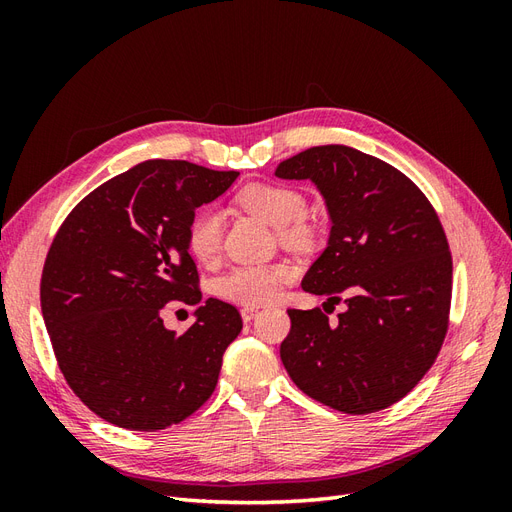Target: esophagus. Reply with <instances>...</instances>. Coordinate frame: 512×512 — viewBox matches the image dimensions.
Listing matches in <instances>:
<instances>
[{
    "label": "esophagus",
    "mask_w": 512,
    "mask_h": 512,
    "mask_svg": "<svg viewBox=\"0 0 512 512\" xmlns=\"http://www.w3.org/2000/svg\"><path fill=\"white\" fill-rule=\"evenodd\" d=\"M256 316H258V309H256V307H243V309H241V318H243L245 322L254 320Z\"/></svg>",
    "instance_id": "obj_1"
}]
</instances>
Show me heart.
I'll use <instances>...</instances> for the list:
<instances>
[{
	"label": "heart",
	"mask_w": 512,
	"mask_h": 512,
	"mask_svg": "<svg viewBox=\"0 0 512 512\" xmlns=\"http://www.w3.org/2000/svg\"><path fill=\"white\" fill-rule=\"evenodd\" d=\"M237 203L260 220H265L280 232V241L292 250H305L314 243L316 230L303 215L307 211L305 196L284 183H267L256 181L245 185L239 192ZM188 252L198 262H213L222 250V213L215 209L198 211L190 226L188 235ZM294 271L282 262L275 265H256V267H237L222 275L215 290L222 299L256 307L273 301L280 294L282 286L292 282Z\"/></svg>",
	"instance_id": "1"
}]
</instances>
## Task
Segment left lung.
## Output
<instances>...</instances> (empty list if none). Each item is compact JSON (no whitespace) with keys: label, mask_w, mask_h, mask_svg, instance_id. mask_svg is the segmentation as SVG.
I'll return each mask as SVG.
<instances>
[{"label":"left lung","mask_w":512,"mask_h":512,"mask_svg":"<svg viewBox=\"0 0 512 512\" xmlns=\"http://www.w3.org/2000/svg\"><path fill=\"white\" fill-rule=\"evenodd\" d=\"M282 179H312L331 215L327 250L303 290L346 312L288 309L280 346L292 382L346 414L397 404L421 382L448 331L453 258L436 209L401 170L346 145L305 149L277 164Z\"/></svg>","instance_id":"obj_1"}]
</instances>
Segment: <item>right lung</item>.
<instances>
[{
  "label": "right lung",
  "mask_w": 512,
  "mask_h": 512,
  "mask_svg": "<svg viewBox=\"0 0 512 512\" xmlns=\"http://www.w3.org/2000/svg\"><path fill=\"white\" fill-rule=\"evenodd\" d=\"M237 177L147 160L87 194L59 226L42 269V316L68 386L104 421L166 429L215 391L243 329L239 309L207 299L181 335L160 314L170 301L203 299L185 235L194 211Z\"/></svg>",
  "instance_id": "add662e5"
}]
</instances>
